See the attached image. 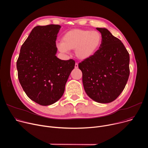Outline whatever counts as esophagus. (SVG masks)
Masks as SVG:
<instances>
[{
    "label": "esophagus",
    "instance_id": "esophagus-1",
    "mask_svg": "<svg viewBox=\"0 0 148 148\" xmlns=\"http://www.w3.org/2000/svg\"><path fill=\"white\" fill-rule=\"evenodd\" d=\"M78 63H75V69H78Z\"/></svg>",
    "mask_w": 148,
    "mask_h": 148
}]
</instances>
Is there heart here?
Wrapping results in <instances>:
<instances>
[{
    "label": "heart",
    "instance_id": "heart-1",
    "mask_svg": "<svg viewBox=\"0 0 148 148\" xmlns=\"http://www.w3.org/2000/svg\"><path fill=\"white\" fill-rule=\"evenodd\" d=\"M101 41L102 36L98 32L73 29L62 36L61 43L58 45V48L62 53L75 49V54L78 58L86 60L98 51Z\"/></svg>",
    "mask_w": 148,
    "mask_h": 148
}]
</instances>
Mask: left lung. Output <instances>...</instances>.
<instances>
[{
    "label": "left lung",
    "instance_id": "left-lung-1",
    "mask_svg": "<svg viewBox=\"0 0 148 148\" xmlns=\"http://www.w3.org/2000/svg\"><path fill=\"white\" fill-rule=\"evenodd\" d=\"M102 41L98 51L78 64L86 92L99 103H110L122 92L130 75V54L121 41L105 28H97Z\"/></svg>",
    "mask_w": 148,
    "mask_h": 148
}]
</instances>
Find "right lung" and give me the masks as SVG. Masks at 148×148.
I'll return each instance as SVG.
<instances>
[{
	"label": "right lung",
	"mask_w": 148,
	"mask_h": 148,
	"mask_svg": "<svg viewBox=\"0 0 148 148\" xmlns=\"http://www.w3.org/2000/svg\"><path fill=\"white\" fill-rule=\"evenodd\" d=\"M58 25L37 26L21 47L17 61L18 78L27 97L43 106L57 102L64 92L75 61L56 56Z\"/></svg>",
	"instance_id": "right-lung-1"
}]
</instances>
